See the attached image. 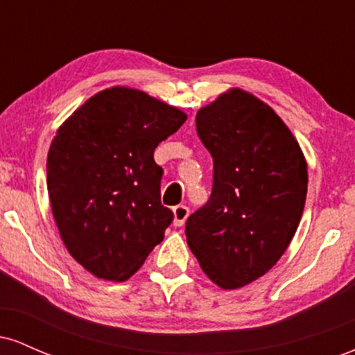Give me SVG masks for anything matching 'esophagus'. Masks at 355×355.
<instances>
[{
	"label": "esophagus",
	"mask_w": 355,
	"mask_h": 355,
	"mask_svg": "<svg viewBox=\"0 0 355 355\" xmlns=\"http://www.w3.org/2000/svg\"><path fill=\"white\" fill-rule=\"evenodd\" d=\"M189 207L185 205H177L173 207V225L175 227H182L185 223L187 217H189Z\"/></svg>",
	"instance_id": "1"
}]
</instances>
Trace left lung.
<instances>
[{
    "label": "left lung",
    "mask_w": 355,
    "mask_h": 355,
    "mask_svg": "<svg viewBox=\"0 0 355 355\" xmlns=\"http://www.w3.org/2000/svg\"><path fill=\"white\" fill-rule=\"evenodd\" d=\"M195 123L214 158V187L187 218V242L211 282L232 291L287 250L302 218L307 164L280 116L240 88L198 110Z\"/></svg>",
    "instance_id": "1"
}]
</instances>
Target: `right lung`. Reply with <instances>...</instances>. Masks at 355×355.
Listing matches in <instances>:
<instances>
[{"mask_svg":"<svg viewBox=\"0 0 355 355\" xmlns=\"http://www.w3.org/2000/svg\"><path fill=\"white\" fill-rule=\"evenodd\" d=\"M178 108L140 89L113 87L60 126L46 160L61 240L98 279L123 282L164 240L173 211L162 205L160 141L185 123Z\"/></svg>","mask_w":355,"mask_h":355,"instance_id":"right-lung-1","label":"right lung"}]
</instances>
